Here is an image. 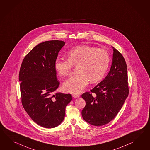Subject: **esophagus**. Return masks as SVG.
<instances>
[{"label":"esophagus","instance_id":"1","mask_svg":"<svg viewBox=\"0 0 150 150\" xmlns=\"http://www.w3.org/2000/svg\"><path fill=\"white\" fill-rule=\"evenodd\" d=\"M73 97L74 98H80V96L79 95L74 94H73Z\"/></svg>","mask_w":150,"mask_h":150}]
</instances>
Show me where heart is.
I'll use <instances>...</instances> for the list:
<instances>
[{
  "label": "heart",
  "instance_id": "heart-1",
  "mask_svg": "<svg viewBox=\"0 0 150 150\" xmlns=\"http://www.w3.org/2000/svg\"><path fill=\"white\" fill-rule=\"evenodd\" d=\"M68 59L59 57L55 60L56 71L61 76H69L74 66L77 67V74L66 80L64 90L72 94H79L84 90L90 81L99 82L105 75L110 65V55L103 49L88 45H80L70 50Z\"/></svg>",
  "mask_w": 150,
  "mask_h": 150
}]
</instances>
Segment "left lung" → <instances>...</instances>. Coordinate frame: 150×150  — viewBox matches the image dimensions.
<instances>
[{
  "mask_svg": "<svg viewBox=\"0 0 150 150\" xmlns=\"http://www.w3.org/2000/svg\"><path fill=\"white\" fill-rule=\"evenodd\" d=\"M113 61L106 77L91 92L81 95L86 103L83 119L95 126L107 124L119 113L128 96L127 67L123 56L113 48Z\"/></svg>",
  "mask_w": 150,
  "mask_h": 150,
  "instance_id": "left-lung-1",
  "label": "left lung"
}]
</instances>
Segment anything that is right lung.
I'll use <instances>...</instances> for the list:
<instances>
[{"mask_svg":"<svg viewBox=\"0 0 150 150\" xmlns=\"http://www.w3.org/2000/svg\"><path fill=\"white\" fill-rule=\"evenodd\" d=\"M65 45L62 40H49L37 45L26 55L19 70L22 105L37 124L45 128L59 126L64 120L70 94L56 93L59 85L54 64Z\"/></svg>","mask_w":150,"mask_h":150,"instance_id":"right-lung-1","label":"right lung"}]
</instances>
